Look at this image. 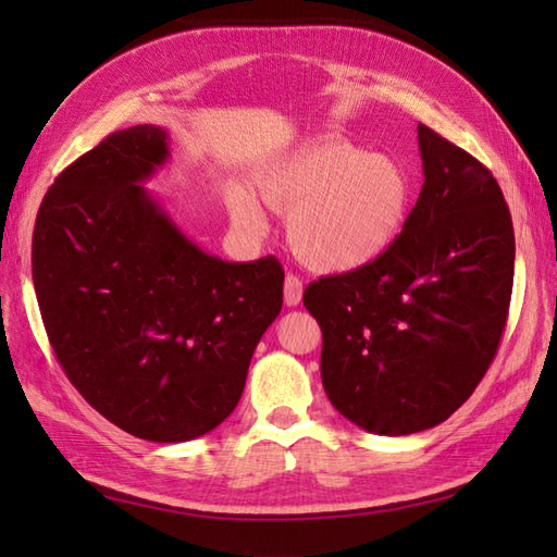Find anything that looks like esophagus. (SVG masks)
<instances>
[{
	"instance_id": "esophagus-1",
	"label": "esophagus",
	"mask_w": 557,
	"mask_h": 557,
	"mask_svg": "<svg viewBox=\"0 0 557 557\" xmlns=\"http://www.w3.org/2000/svg\"><path fill=\"white\" fill-rule=\"evenodd\" d=\"M301 294H304V287H301V280L297 275H289L285 277V304L287 306H299L301 301Z\"/></svg>"
}]
</instances>
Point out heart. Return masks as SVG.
<instances>
[{"label":"heart","instance_id":"b5f03b06","mask_svg":"<svg viewBox=\"0 0 557 557\" xmlns=\"http://www.w3.org/2000/svg\"><path fill=\"white\" fill-rule=\"evenodd\" d=\"M258 194L289 212L287 242L301 263L347 272L373 263L395 244L409 218L413 186L395 158L371 156L347 140H318L258 176ZM232 218L246 232H263L256 200L234 191Z\"/></svg>","mask_w":557,"mask_h":557}]
</instances>
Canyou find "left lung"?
I'll use <instances>...</instances> for the list:
<instances>
[{"instance_id": "1", "label": "left lung", "mask_w": 557, "mask_h": 557, "mask_svg": "<svg viewBox=\"0 0 557 557\" xmlns=\"http://www.w3.org/2000/svg\"><path fill=\"white\" fill-rule=\"evenodd\" d=\"M423 186L373 263L311 282L333 407L377 435L433 429L498 351L515 277L510 208L488 168L419 124Z\"/></svg>"}]
</instances>
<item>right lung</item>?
<instances>
[{
  "instance_id": "right-lung-1",
  "label": "right lung",
  "mask_w": 557,
  "mask_h": 557,
  "mask_svg": "<svg viewBox=\"0 0 557 557\" xmlns=\"http://www.w3.org/2000/svg\"><path fill=\"white\" fill-rule=\"evenodd\" d=\"M168 132H114L57 176L33 230V285L57 361L92 409L152 443L230 417L282 309L285 270L227 263L188 242L140 182Z\"/></svg>"
}]
</instances>
